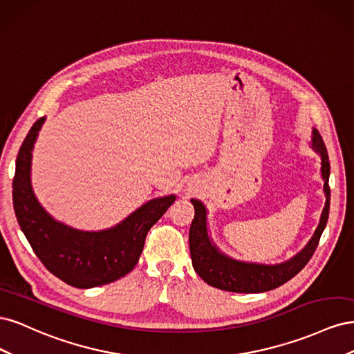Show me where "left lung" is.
I'll list each match as a JSON object with an SVG mask.
<instances>
[{
	"label": "left lung",
	"instance_id": "8db88e82",
	"mask_svg": "<svg viewBox=\"0 0 354 354\" xmlns=\"http://www.w3.org/2000/svg\"><path fill=\"white\" fill-rule=\"evenodd\" d=\"M312 146L317 153L322 158V177H324V190L326 195V203L320 217L319 226L310 239L306 248L298 252L292 260H289L283 264L277 266H263V264H248L234 261L229 257L220 254L216 246H212L208 232H207V211L202 202L192 199V203L195 207V217L192 221L189 230V246H190V257L192 264H194L195 272L205 281L208 285L223 289V291L230 292H264L270 291L277 286L283 285L289 279L301 272L304 266L312 259L315 254L320 234H322L328 216H329V199H330V189H329V158L325 143L320 137L317 130H313V140Z\"/></svg>",
	"mask_w": 354,
	"mask_h": 354
}]
</instances>
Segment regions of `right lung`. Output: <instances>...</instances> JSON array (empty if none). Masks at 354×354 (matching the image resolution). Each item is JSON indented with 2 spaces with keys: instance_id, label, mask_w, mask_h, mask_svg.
Listing matches in <instances>:
<instances>
[{
  "instance_id": "obj_1",
  "label": "right lung",
  "mask_w": 354,
  "mask_h": 354,
  "mask_svg": "<svg viewBox=\"0 0 354 354\" xmlns=\"http://www.w3.org/2000/svg\"><path fill=\"white\" fill-rule=\"evenodd\" d=\"M46 116L32 125L16 160L13 205L20 229L46 269L75 288L111 283L130 273L140 257L147 232L164 216L174 195L149 201L121 224L104 232H80L53 220L30 187V156Z\"/></svg>"
}]
</instances>
